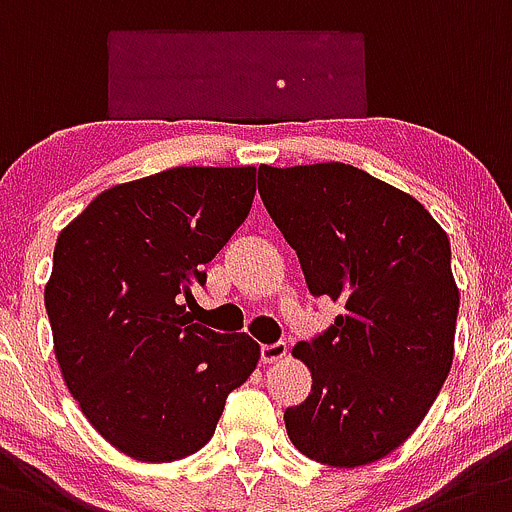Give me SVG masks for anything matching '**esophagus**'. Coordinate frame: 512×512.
I'll return each instance as SVG.
<instances>
[{
    "label": "esophagus",
    "mask_w": 512,
    "mask_h": 512,
    "mask_svg": "<svg viewBox=\"0 0 512 512\" xmlns=\"http://www.w3.org/2000/svg\"><path fill=\"white\" fill-rule=\"evenodd\" d=\"M288 354V344L275 342V344H262L260 347V359L265 365H273V362H280V359Z\"/></svg>",
    "instance_id": "1"
}]
</instances>
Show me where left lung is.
I'll return each mask as SVG.
<instances>
[{
    "label": "left lung",
    "mask_w": 512,
    "mask_h": 512,
    "mask_svg": "<svg viewBox=\"0 0 512 512\" xmlns=\"http://www.w3.org/2000/svg\"><path fill=\"white\" fill-rule=\"evenodd\" d=\"M257 191L311 296L344 306L324 334L293 347L313 385L285 408L290 441L329 467L388 457L451 370L459 290L449 237L413 196L354 165H260Z\"/></svg>",
    "instance_id": "8db88e82"
}]
</instances>
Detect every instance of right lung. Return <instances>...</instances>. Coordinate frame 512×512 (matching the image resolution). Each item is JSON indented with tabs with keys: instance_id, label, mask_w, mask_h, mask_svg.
Segmentation results:
<instances>
[{
	"instance_id": "add662e5",
	"label": "right lung",
	"mask_w": 512,
	"mask_h": 512,
	"mask_svg": "<svg viewBox=\"0 0 512 512\" xmlns=\"http://www.w3.org/2000/svg\"><path fill=\"white\" fill-rule=\"evenodd\" d=\"M255 168H170L99 193L58 234L45 308L63 380L112 446L176 462L209 444L260 359L193 324L206 262L250 214Z\"/></svg>"
}]
</instances>
